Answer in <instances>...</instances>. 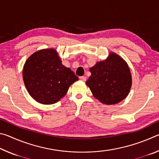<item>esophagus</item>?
<instances>
[{
	"mask_svg": "<svg viewBox=\"0 0 159 159\" xmlns=\"http://www.w3.org/2000/svg\"><path fill=\"white\" fill-rule=\"evenodd\" d=\"M79 79H80V80H83V81H85V80H86V77L85 76H80Z\"/></svg>",
	"mask_w": 159,
	"mask_h": 159,
	"instance_id": "1",
	"label": "esophagus"
}]
</instances>
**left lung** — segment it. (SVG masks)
<instances>
[{
	"label": "left lung",
	"mask_w": 159,
	"mask_h": 159,
	"mask_svg": "<svg viewBox=\"0 0 159 159\" xmlns=\"http://www.w3.org/2000/svg\"><path fill=\"white\" fill-rule=\"evenodd\" d=\"M91 76L86 81L93 96L105 104H117L128 96L132 79L125 61L111 52L106 60L90 69Z\"/></svg>",
	"instance_id": "1"
}]
</instances>
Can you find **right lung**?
Segmentation results:
<instances>
[{
	"instance_id": "1",
	"label": "right lung",
	"mask_w": 159,
	"mask_h": 159,
	"mask_svg": "<svg viewBox=\"0 0 159 159\" xmlns=\"http://www.w3.org/2000/svg\"><path fill=\"white\" fill-rule=\"evenodd\" d=\"M23 80L26 90L41 104H52L66 95L69 86L79 80L64 66L54 49L37 51L26 61Z\"/></svg>"
}]
</instances>
